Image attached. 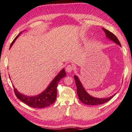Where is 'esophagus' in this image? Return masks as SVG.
Masks as SVG:
<instances>
[{
	"label": "esophagus",
	"mask_w": 132,
	"mask_h": 132,
	"mask_svg": "<svg viewBox=\"0 0 132 132\" xmlns=\"http://www.w3.org/2000/svg\"><path fill=\"white\" fill-rule=\"evenodd\" d=\"M72 70H73V67L71 65H68L65 68V70L68 73H70L72 72Z\"/></svg>",
	"instance_id": "34e87169"
}]
</instances>
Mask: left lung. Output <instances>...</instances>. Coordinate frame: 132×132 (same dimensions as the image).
Here are the masks:
<instances>
[{
	"label": "left lung",
	"mask_w": 132,
	"mask_h": 132,
	"mask_svg": "<svg viewBox=\"0 0 132 132\" xmlns=\"http://www.w3.org/2000/svg\"><path fill=\"white\" fill-rule=\"evenodd\" d=\"M103 31L105 32L106 38L107 39H109L110 40L112 41L113 42L115 43L117 45H118L119 46H121V43H120L119 41L118 38L115 36V35L113 34L111 32L108 31L105 28H103ZM74 79L75 80V84L77 85V94L78 96L79 99L80 101L86 105H98V104H102L105 103L107 102L109 100H110L113 97H114L116 93L113 94L112 96L108 97L106 98H97L93 97L87 93L86 90H85V87L83 86L82 82H80L79 80V78H78V76L74 75L73 76Z\"/></svg>",
	"instance_id": "left-lung-1"
}]
</instances>
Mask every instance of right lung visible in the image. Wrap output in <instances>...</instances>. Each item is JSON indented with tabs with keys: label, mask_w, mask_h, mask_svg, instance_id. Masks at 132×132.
Instances as JSON below:
<instances>
[{
	"label": "right lung",
	"mask_w": 132,
	"mask_h": 132,
	"mask_svg": "<svg viewBox=\"0 0 132 132\" xmlns=\"http://www.w3.org/2000/svg\"><path fill=\"white\" fill-rule=\"evenodd\" d=\"M23 32V31H22ZM22 32L18 35L15 37V38L14 39V40L11 43L10 46V49L13 46L14 43L15 42L16 39L18 38V37L20 36V35L22 33ZM66 73L64 68H62V70L60 71L59 73L55 76L54 79H53L50 84L48 85L45 90H43L40 94H37L35 96H28L25 94H22V93H20L17 89L13 86L15 94V96L17 97L22 102L28 105L30 107H33L35 108H45L48 106H50L51 104L54 103V101L56 100L57 98V87L58 84L60 82V79L62 78L65 77ZM9 78L10 79V77L9 75Z\"/></svg>",
	"instance_id": "obj_1"
}]
</instances>
